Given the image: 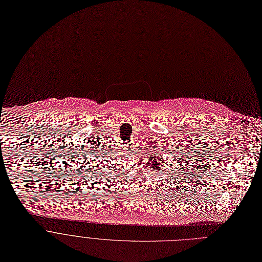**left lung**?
<instances>
[{
  "label": "left lung",
  "instance_id": "1",
  "mask_svg": "<svg viewBox=\"0 0 262 262\" xmlns=\"http://www.w3.org/2000/svg\"><path fill=\"white\" fill-rule=\"evenodd\" d=\"M163 163H164V160L162 158V155L157 156L156 154H149L147 165L150 166V168L156 169V170H160V167H163V165H162Z\"/></svg>",
  "mask_w": 262,
  "mask_h": 262
}]
</instances>
